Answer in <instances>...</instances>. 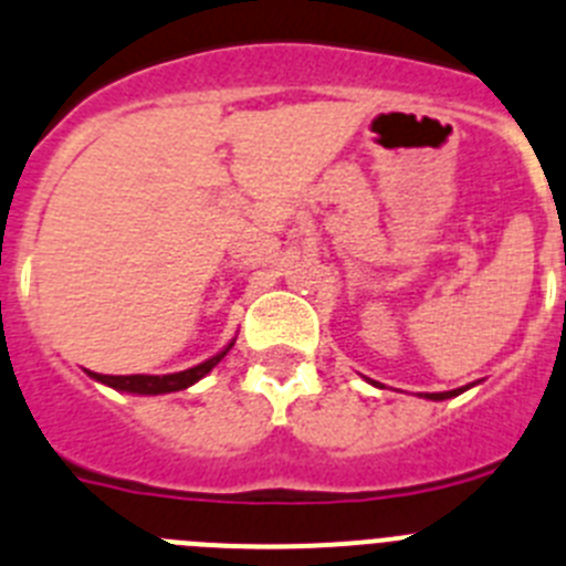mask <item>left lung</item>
<instances>
[{"label":"left lung","instance_id":"1","mask_svg":"<svg viewBox=\"0 0 566 566\" xmlns=\"http://www.w3.org/2000/svg\"><path fill=\"white\" fill-rule=\"evenodd\" d=\"M462 391H468V388H457V391H442V394H424V399H433V402H442V399H451V397H459Z\"/></svg>","mask_w":566,"mask_h":566}]
</instances>
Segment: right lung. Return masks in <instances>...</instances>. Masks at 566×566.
<instances>
[{"mask_svg": "<svg viewBox=\"0 0 566 566\" xmlns=\"http://www.w3.org/2000/svg\"><path fill=\"white\" fill-rule=\"evenodd\" d=\"M234 343H229L223 352H218L214 357L203 359L201 365H195V368H187V371H178V374H129V377H109V374H96V371H87L90 377L96 379V382L109 385L115 391H124V394H142V397H155V394H175V391H184L189 385H195L198 379L207 377L212 371L214 365L221 363L223 357L229 354Z\"/></svg>", "mask_w": 566, "mask_h": 566, "instance_id": "add662e5", "label": "right lung"}]
</instances>
